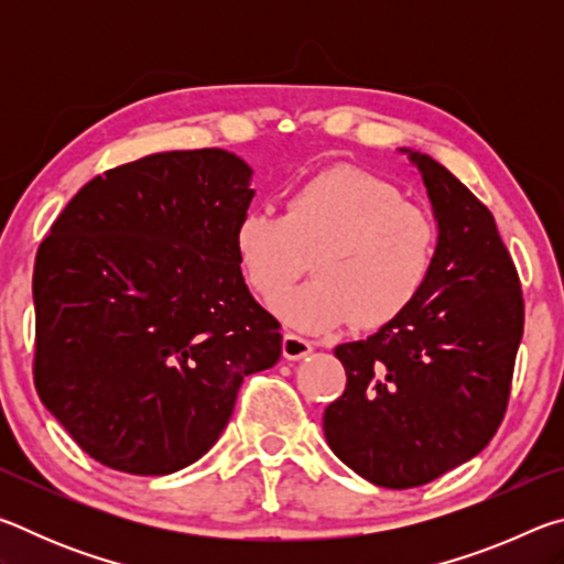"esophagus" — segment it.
I'll use <instances>...</instances> for the list:
<instances>
[{"label":"esophagus","mask_w":564,"mask_h":564,"mask_svg":"<svg viewBox=\"0 0 564 564\" xmlns=\"http://www.w3.org/2000/svg\"><path fill=\"white\" fill-rule=\"evenodd\" d=\"M281 350H283V358L301 360L313 350V343L301 338V336H295V333H285L283 343H281Z\"/></svg>","instance_id":"esophagus-1"}]
</instances>
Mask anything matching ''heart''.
<instances>
[{"label":"heart","mask_w":564,"mask_h":564,"mask_svg":"<svg viewBox=\"0 0 564 564\" xmlns=\"http://www.w3.org/2000/svg\"><path fill=\"white\" fill-rule=\"evenodd\" d=\"M437 231L423 208L356 166H328L295 184L283 214L248 208L234 226V253L261 299L288 284L312 253L314 279L275 295L289 326L321 333L352 318L376 330L398 321L427 285Z\"/></svg>","instance_id":"heart-1"}]
</instances>
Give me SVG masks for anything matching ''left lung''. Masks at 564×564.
I'll list each match as a JSON object with an SVG mask.
<instances>
[{
  "label": "left lung",
  "mask_w": 564,
  "mask_h": 564,
  "mask_svg": "<svg viewBox=\"0 0 564 564\" xmlns=\"http://www.w3.org/2000/svg\"><path fill=\"white\" fill-rule=\"evenodd\" d=\"M408 154L437 221L431 279L398 321L336 348L348 380L323 413L330 451L390 490L431 482L492 441L524 326L518 269L488 206L435 159Z\"/></svg>",
  "instance_id": "8db88e82"
}]
</instances>
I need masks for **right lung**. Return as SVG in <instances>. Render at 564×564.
I'll list each match as a JSON object with an SVG mask.
<instances>
[{
	"instance_id": "1",
	"label": "right lung",
	"mask_w": 564,
	"mask_h": 564,
	"mask_svg": "<svg viewBox=\"0 0 564 564\" xmlns=\"http://www.w3.org/2000/svg\"><path fill=\"white\" fill-rule=\"evenodd\" d=\"M224 149L166 151L76 194L34 263V386L94 460L129 475L196 463L243 378L281 358L234 226L256 191Z\"/></svg>"
}]
</instances>
